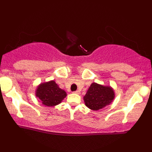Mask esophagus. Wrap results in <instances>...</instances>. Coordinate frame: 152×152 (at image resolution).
Here are the masks:
<instances>
[{
	"label": "esophagus",
	"instance_id": "esophagus-1",
	"mask_svg": "<svg viewBox=\"0 0 152 152\" xmlns=\"http://www.w3.org/2000/svg\"><path fill=\"white\" fill-rule=\"evenodd\" d=\"M74 93H75V94H80V91H75Z\"/></svg>",
	"mask_w": 152,
	"mask_h": 152
}]
</instances>
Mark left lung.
I'll return each instance as SVG.
<instances>
[{
	"label": "left lung",
	"mask_w": 152,
	"mask_h": 152,
	"mask_svg": "<svg viewBox=\"0 0 152 152\" xmlns=\"http://www.w3.org/2000/svg\"><path fill=\"white\" fill-rule=\"evenodd\" d=\"M115 96V91L111 86L93 82L84 97V102L88 109L98 111L111 104Z\"/></svg>",
	"instance_id": "8db88e82"
}]
</instances>
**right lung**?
Returning a JSON list of instances; mask_svg holds the SVG:
<instances>
[{"mask_svg": "<svg viewBox=\"0 0 152 152\" xmlns=\"http://www.w3.org/2000/svg\"><path fill=\"white\" fill-rule=\"evenodd\" d=\"M35 95L46 107H55L61 103L67 96L66 91L60 88L55 81L42 82L37 86Z\"/></svg>", "mask_w": 152, "mask_h": 152, "instance_id": "right-lung-1", "label": "right lung"}]
</instances>
